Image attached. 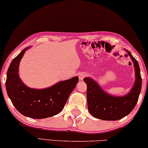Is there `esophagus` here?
I'll use <instances>...</instances> for the list:
<instances>
[{
	"instance_id": "34e87169",
	"label": "esophagus",
	"mask_w": 148,
	"mask_h": 148,
	"mask_svg": "<svg viewBox=\"0 0 148 148\" xmlns=\"http://www.w3.org/2000/svg\"><path fill=\"white\" fill-rule=\"evenodd\" d=\"M86 76V74L85 72H81V73L79 74V79L80 80H83V79Z\"/></svg>"
}]
</instances>
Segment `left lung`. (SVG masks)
<instances>
[{"mask_svg": "<svg viewBox=\"0 0 148 148\" xmlns=\"http://www.w3.org/2000/svg\"><path fill=\"white\" fill-rule=\"evenodd\" d=\"M129 56L135 68L136 81L128 94L115 97L107 94L95 82L90 78L84 81L87 84V100L90 114L104 121H117L124 118L132 111L136 105L142 88V78L138 61L129 51Z\"/></svg>", "mask_w": 148, "mask_h": 148, "instance_id": "8db88e82", "label": "left lung"}]
</instances>
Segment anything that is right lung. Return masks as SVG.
<instances>
[{"label": "right lung", "mask_w": 148, "mask_h": 148, "mask_svg": "<svg viewBox=\"0 0 148 148\" xmlns=\"http://www.w3.org/2000/svg\"><path fill=\"white\" fill-rule=\"evenodd\" d=\"M29 48L21 51L9 66L6 80V91L14 106L23 115L32 119L48 118L63 109L79 78L74 77L42 90L28 88L20 78L18 66L25 51Z\"/></svg>", "instance_id": "add662e5"}]
</instances>
